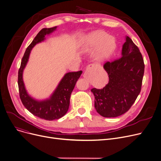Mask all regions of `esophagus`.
<instances>
[{
    "mask_svg": "<svg viewBox=\"0 0 161 161\" xmlns=\"http://www.w3.org/2000/svg\"><path fill=\"white\" fill-rule=\"evenodd\" d=\"M83 77H84V78H87V77H88V75H87L86 72H85V73H84V75H83Z\"/></svg>",
    "mask_w": 161,
    "mask_h": 161,
    "instance_id": "34e87169",
    "label": "esophagus"
}]
</instances>
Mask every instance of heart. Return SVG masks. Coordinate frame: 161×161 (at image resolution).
Here are the masks:
<instances>
[{
  "mask_svg": "<svg viewBox=\"0 0 161 161\" xmlns=\"http://www.w3.org/2000/svg\"><path fill=\"white\" fill-rule=\"evenodd\" d=\"M105 32L99 31L88 36L84 43L86 49H90L100 44L96 51V58L98 61H103L110 58L116 49L114 39Z\"/></svg>",
  "mask_w": 161,
  "mask_h": 161,
  "instance_id": "1",
  "label": "heart"
}]
</instances>
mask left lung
I'll return each instance as SVG.
<instances>
[{
    "label": "left lung",
    "mask_w": 161,
    "mask_h": 161,
    "mask_svg": "<svg viewBox=\"0 0 161 161\" xmlns=\"http://www.w3.org/2000/svg\"><path fill=\"white\" fill-rule=\"evenodd\" d=\"M125 37L121 57L103 65L108 75V83L103 89L91 90L96 111L105 118L118 117L127 112L141 90L144 60L138 47L129 36Z\"/></svg>",
    "instance_id": "1"
}]
</instances>
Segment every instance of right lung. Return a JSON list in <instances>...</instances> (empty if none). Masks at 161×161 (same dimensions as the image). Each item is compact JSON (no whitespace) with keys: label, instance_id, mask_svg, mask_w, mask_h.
I'll list each match as a JSON object with an SVG mask.
<instances>
[{"label":"right lung","instance_id":"add662e5","mask_svg":"<svg viewBox=\"0 0 161 161\" xmlns=\"http://www.w3.org/2000/svg\"><path fill=\"white\" fill-rule=\"evenodd\" d=\"M56 28L57 26L43 28L37 34L32 42L26 49L18 72L19 92L23 105L33 115L49 121L59 119L68 112L71 93L82 71L65 73L50 97L43 101L36 100L28 95L24 84L23 73L33 47L37 43L43 42L45 39V36L56 31Z\"/></svg>","mask_w":161,"mask_h":161}]
</instances>
